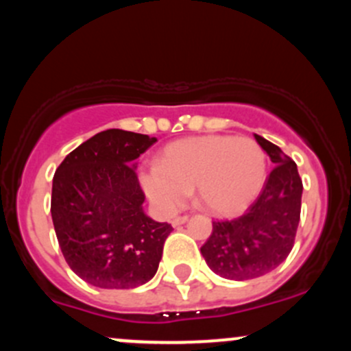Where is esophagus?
Wrapping results in <instances>:
<instances>
[{
    "mask_svg": "<svg viewBox=\"0 0 351 351\" xmlns=\"http://www.w3.org/2000/svg\"><path fill=\"white\" fill-rule=\"evenodd\" d=\"M188 221V216H178V217H175V219L171 221V226L173 228H178V226H181V224H184Z\"/></svg>",
    "mask_w": 351,
    "mask_h": 351,
    "instance_id": "obj_1",
    "label": "esophagus"
}]
</instances>
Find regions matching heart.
<instances>
[{"label": "heart", "mask_w": 351, "mask_h": 351, "mask_svg": "<svg viewBox=\"0 0 351 351\" xmlns=\"http://www.w3.org/2000/svg\"><path fill=\"white\" fill-rule=\"evenodd\" d=\"M267 158L247 136L204 135L165 147L155 168L142 173L145 195L160 211L181 208L188 191L206 211L229 216L243 211L263 191Z\"/></svg>", "instance_id": "obj_1"}]
</instances>
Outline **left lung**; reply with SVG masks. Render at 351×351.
<instances>
[{
	"instance_id": "1",
	"label": "left lung",
	"mask_w": 351,
	"mask_h": 351,
	"mask_svg": "<svg viewBox=\"0 0 351 351\" xmlns=\"http://www.w3.org/2000/svg\"><path fill=\"white\" fill-rule=\"evenodd\" d=\"M254 136L276 168L245 215L213 223L201 245L209 269L231 280L256 279L279 267L292 251L300 221L304 186L295 162L264 136Z\"/></svg>"
}]
</instances>
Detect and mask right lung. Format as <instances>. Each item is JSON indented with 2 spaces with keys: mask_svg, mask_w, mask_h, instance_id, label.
<instances>
[{
  "mask_svg": "<svg viewBox=\"0 0 351 351\" xmlns=\"http://www.w3.org/2000/svg\"><path fill=\"white\" fill-rule=\"evenodd\" d=\"M156 138L110 128L80 143L52 178L51 215L64 259L100 289H135L158 271L173 231L145 215L136 158Z\"/></svg>",
  "mask_w": 351,
  "mask_h": 351,
  "instance_id": "obj_1",
  "label": "right lung"
}]
</instances>
